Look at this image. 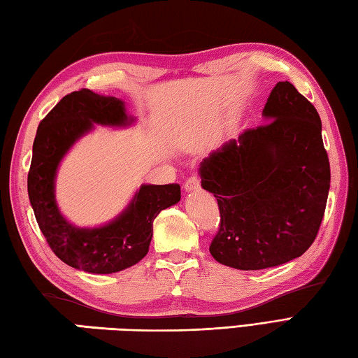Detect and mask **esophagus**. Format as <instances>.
I'll use <instances>...</instances> for the list:
<instances>
[{
	"label": "esophagus",
	"instance_id": "esophagus-1",
	"mask_svg": "<svg viewBox=\"0 0 358 358\" xmlns=\"http://www.w3.org/2000/svg\"><path fill=\"white\" fill-rule=\"evenodd\" d=\"M183 187H185V191H186V192L200 189V178L197 177V175H191V177L185 181Z\"/></svg>",
	"mask_w": 358,
	"mask_h": 358
}]
</instances>
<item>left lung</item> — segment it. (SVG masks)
Returning <instances> with one entry per match:
<instances>
[{
	"label": "left lung",
	"instance_id": "left-lung-1",
	"mask_svg": "<svg viewBox=\"0 0 358 358\" xmlns=\"http://www.w3.org/2000/svg\"><path fill=\"white\" fill-rule=\"evenodd\" d=\"M263 115L268 122L245 129L200 164L201 187L216 197L220 213L210 252L241 271L274 268L307 252L330 187L316 108L280 81Z\"/></svg>",
	"mask_w": 358,
	"mask_h": 358
}]
</instances>
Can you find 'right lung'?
I'll use <instances>...</instances> for the list:
<instances>
[{
    "mask_svg": "<svg viewBox=\"0 0 358 358\" xmlns=\"http://www.w3.org/2000/svg\"><path fill=\"white\" fill-rule=\"evenodd\" d=\"M123 101L89 89L75 90L45 115L32 144L28 194L38 229L55 255L71 268L90 274H113L139 263L153 236V220L166 208L178 203L180 185H144L128 208L100 229H76L57 210L55 177L64 155L92 128L128 125Z\"/></svg>",
    "mask_w": 358,
    "mask_h": 358,
    "instance_id": "right-lung-1",
    "label": "right lung"
}]
</instances>
